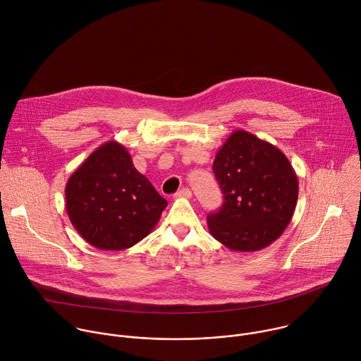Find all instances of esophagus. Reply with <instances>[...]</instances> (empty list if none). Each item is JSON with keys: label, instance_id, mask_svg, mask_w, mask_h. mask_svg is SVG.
<instances>
[{"label": "esophagus", "instance_id": "obj_1", "mask_svg": "<svg viewBox=\"0 0 361 361\" xmlns=\"http://www.w3.org/2000/svg\"><path fill=\"white\" fill-rule=\"evenodd\" d=\"M191 195H192V192H191L190 188H181V190L176 194L177 198H191Z\"/></svg>", "mask_w": 361, "mask_h": 361}]
</instances>
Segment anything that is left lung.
Here are the masks:
<instances>
[{
	"label": "left lung",
	"mask_w": 361,
	"mask_h": 361,
	"mask_svg": "<svg viewBox=\"0 0 361 361\" xmlns=\"http://www.w3.org/2000/svg\"><path fill=\"white\" fill-rule=\"evenodd\" d=\"M212 169L225 201L208 215L211 235L228 249L247 253L277 240L298 200V178L287 156L256 135L235 130Z\"/></svg>",
	"instance_id": "8db88e82"
}]
</instances>
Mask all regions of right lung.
I'll return each instance as SVG.
<instances>
[{
    "label": "right lung",
    "mask_w": 361,
    "mask_h": 361,
    "mask_svg": "<svg viewBox=\"0 0 361 361\" xmlns=\"http://www.w3.org/2000/svg\"><path fill=\"white\" fill-rule=\"evenodd\" d=\"M64 194L74 229L102 250H125L139 243L167 207L116 140L101 145L85 159L67 180Z\"/></svg>",
    "instance_id": "obj_1"
}]
</instances>
